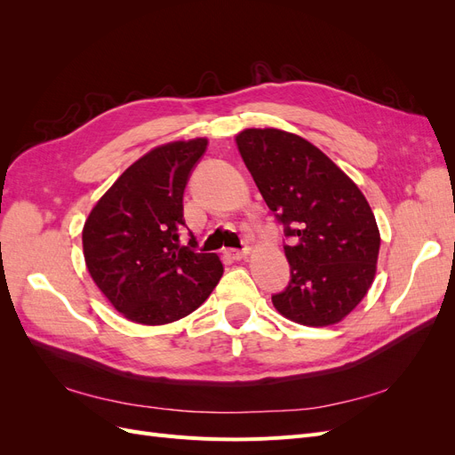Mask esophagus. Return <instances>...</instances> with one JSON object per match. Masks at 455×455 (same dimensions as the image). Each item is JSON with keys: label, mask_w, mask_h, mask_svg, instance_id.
Here are the masks:
<instances>
[{"label": "esophagus", "mask_w": 455, "mask_h": 455, "mask_svg": "<svg viewBox=\"0 0 455 455\" xmlns=\"http://www.w3.org/2000/svg\"><path fill=\"white\" fill-rule=\"evenodd\" d=\"M226 256L231 258V259H246V256H249V249L246 251H237V249H228L226 251Z\"/></svg>", "instance_id": "esophagus-1"}]
</instances>
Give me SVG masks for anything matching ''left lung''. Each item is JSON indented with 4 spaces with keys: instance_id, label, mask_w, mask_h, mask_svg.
<instances>
[{
    "instance_id": "8db88e82",
    "label": "left lung",
    "mask_w": 455,
    "mask_h": 455,
    "mask_svg": "<svg viewBox=\"0 0 455 455\" xmlns=\"http://www.w3.org/2000/svg\"><path fill=\"white\" fill-rule=\"evenodd\" d=\"M239 154L261 197L284 224L291 283L273 306L288 321L330 326L361 304L376 277L379 229L363 191L294 132L244 129Z\"/></svg>"
}]
</instances>
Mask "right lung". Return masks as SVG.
<instances>
[{
  "label": "right lung",
  "instance_id": "add662e5",
  "mask_svg": "<svg viewBox=\"0 0 455 455\" xmlns=\"http://www.w3.org/2000/svg\"><path fill=\"white\" fill-rule=\"evenodd\" d=\"M206 144L191 139L149 149L85 220L84 256L91 277L132 323L157 326L184 319L224 275L216 254L194 252L180 243L184 188Z\"/></svg>",
  "mask_w": 455,
  "mask_h": 455
}]
</instances>
